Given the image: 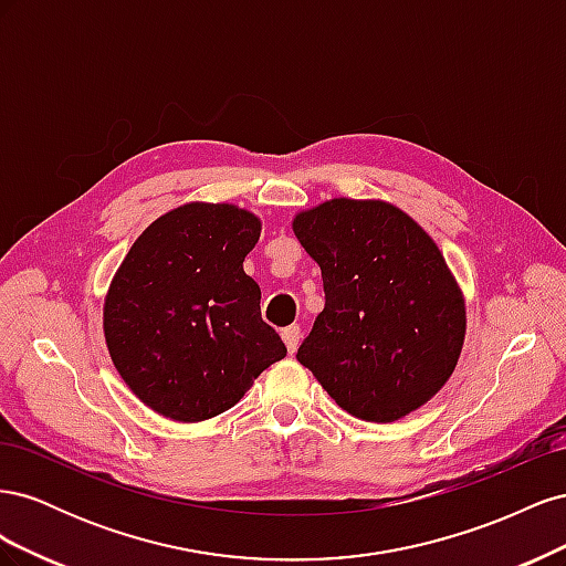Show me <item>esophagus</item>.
Instances as JSON below:
<instances>
[{"label":"esophagus","instance_id":"34e87169","mask_svg":"<svg viewBox=\"0 0 566 566\" xmlns=\"http://www.w3.org/2000/svg\"><path fill=\"white\" fill-rule=\"evenodd\" d=\"M283 335V342H285V347H287V352L293 354L295 349H297V345H300V337H302V328L300 325H287V328L281 333Z\"/></svg>","mask_w":566,"mask_h":566}]
</instances>
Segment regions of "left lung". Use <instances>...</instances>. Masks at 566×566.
I'll use <instances>...</instances> for the list:
<instances>
[{
  "label": "left lung",
  "mask_w": 566,
  "mask_h": 566,
  "mask_svg": "<svg viewBox=\"0 0 566 566\" xmlns=\"http://www.w3.org/2000/svg\"><path fill=\"white\" fill-rule=\"evenodd\" d=\"M293 229L325 293L297 361L368 422L430 401L465 339V304L432 238L394 205L349 198L297 214Z\"/></svg>",
  "instance_id": "obj_1"
}]
</instances>
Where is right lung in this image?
I'll list each match as a JSON object with an SVG mask.
<instances>
[{
	"label": "right lung",
	"mask_w": 566,
	"mask_h": 566,
	"mask_svg": "<svg viewBox=\"0 0 566 566\" xmlns=\"http://www.w3.org/2000/svg\"><path fill=\"white\" fill-rule=\"evenodd\" d=\"M260 219L233 205L191 202L136 238L104 312L117 373L160 416L224 413L287 354L262 318L260 285L243 271Z\"/></svg>",
	"instance_id": "right-lung-1"
}]
</instances>
